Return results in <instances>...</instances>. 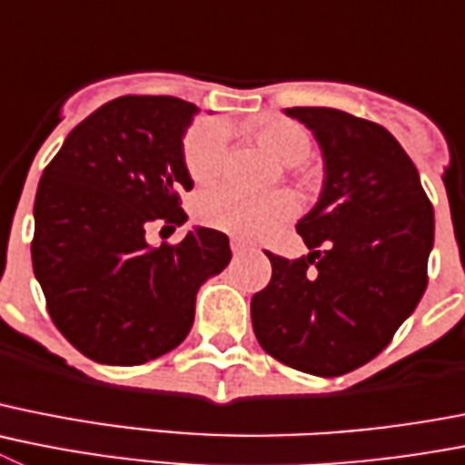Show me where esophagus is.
Listing matches in <instances>:
<instances>
[{
	"mask_svg": "<svg viewBox=\"0 0 465 465\" xmlns=\"http://www.w3.org/2000/svg\"><path fill=\"white\" fill-rule=\"evenodd\" d=\"M230 249H232V253L235 255H242L246 253V251H251V244L249 242L240 240V237H232V240H230Z\"/></svg>",
	"mask_w": 465,
	"mask_h": 465,
	"instance_id": "obj_1",
	"label": "esophagus"
}]
</instances>
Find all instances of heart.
<instances>
[{"mask_svg": "<svg viewBox=\"0 0 465 465\" xmlns=\"http://www.w3.org/2000/svg\"><path fill=\"white\" fill-rule=\"evenodd\" d=\"M251 131H253L255 143L279 163L297 165L309 156V135L291 119H258ZM228 138L230 129L223 119H203L191 126L184 138V165L191 180L198 184L214 180L223 168ZM195 212H198V219L210 228L223 230L230 235L255 237L292 216L295 200L283 191L249 195L232 186H216L200 195Z\"/></svg>", "mask_w": 465, "mask_h": 465, "instance_id": "obj_1", "label": "heart"}]
</instances>
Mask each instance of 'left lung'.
<instances>
[{"mask_svg":"<svg viewBox=\"0 0 465 465\" xmlns=\"http://www.w3.org/2000/svg\"><path fill=\"white\" fill-rule=\"evenodd\" d=\"M313 134L325 180L297 221L309 253L267 251L272 281L251 300L265 352L331 378L371 361L420 304L433 246V207L397 138L334 108H285Z\"/></svg>","mask_w":465,"mask_h":465,"instance_id":"left-lung-1","label":"left lung"}]
</instances>
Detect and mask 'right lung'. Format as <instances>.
Listing matches in <instances>:
<instances>
[{"instance_id":"obj_1","label":"right lung","mask_w":465,"mask_h":465,"mask_svg":"<svg viewBox=\"0 0 465 465\" xmlns=\"http://www.w3.org/2000/svg\"><path fill=\"white\" fill-rule=\"evenodd\" d=\"M198 113L174 96H119L64 140L34 203L32 262L57 330L101 364L134 366L177 348L195 295L225 270L228 237L193 228L152 246L144 230L186 221L193 189L184 134Z\"/></svg>"}]
</instances>
